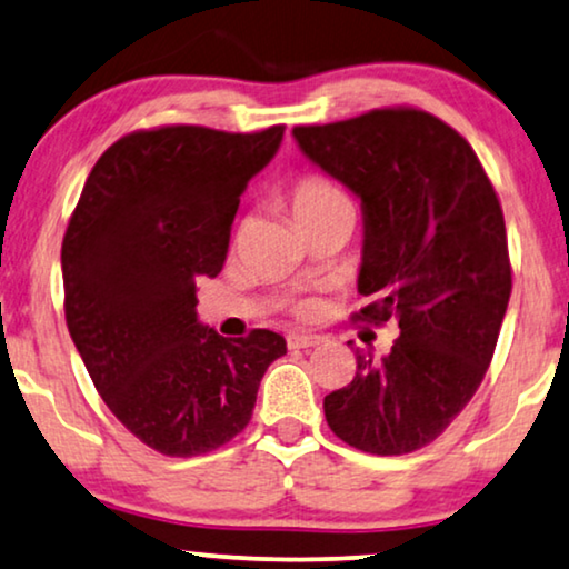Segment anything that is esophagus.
<instances>
[{"label": "esophagus", "mask_w": 569, "mask_h": 569, "mask_svg": "<svg viewBox=\"0 0 569 569\" xmlns=\"http://www.w3.org/2000/svg\"><path fill=\"white\" fill-rule=\"evenodd\" d=\"M286 343H289V349H309V347H318V343H322V336H318V333H289Z\"/></svg>", "instance_id": "esophagus-1"}]
</instances>
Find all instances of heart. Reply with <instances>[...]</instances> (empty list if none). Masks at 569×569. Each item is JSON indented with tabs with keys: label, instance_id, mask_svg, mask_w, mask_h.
Here are the masks:
<instances>
[{
	"label": "heart",
	"instance_id": "heart-1",
	"mask_svg": "<svg viewBox=\"0 0 569 569\" xmlns=\"http://www.w3.org/2000/svg\"><path fill=\"white\" fill-rule=\"evenodd\" d=\"M286 201H289V210L293 222H305L312 218H322V214L351 210V201L347 193L328 178L315 176V172H307V176H299L297 181L291 183L289 193H286Z\"/></svg>",
	"mask_w": 569,
	"mask_h": 569
}]
</instances>
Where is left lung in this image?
I'll list each match as a JSON object with an SVG mask.
<instances>
[{
    "label": "left lung",
    "mask_w": 569,
    "mask_h": 569,
    "mask_svg": "<svg viewBox=\"0 0 569 569\" xmlns=\"http://www.w3.org/2000/svg\"><path fill=\"white\" fill-rule=\"evenodd\" d=\"M309 160L362 201L359 322L393 320L386 357L355 349L322 401L333 433L380 457L422 449L478 391L512 293L505 212L472 147L436 114L383 107L297 126Z\"/></svg>",
    "instance_id": "8db88e82"
}]
</instances>
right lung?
I'll return each mask as SVG.
<instances>
[{"label": "right lung", "mask_w": 569, "mask_h": 569, "mask_svg": "<svg viewBox=\"0 0 569 569\" xmlns=\"http://www.w3.org/2000/svg\"><path fill=\"white\" fill-rule=\"evenodd\" d=\"M283 126L133 131L86 178L62 239L64 322L99 397L168 457L220 449L249 426L286 338H222L197 318V278L222 270L241 193Z\"/></svg>", "instance_id": "1"}]
</instances>
